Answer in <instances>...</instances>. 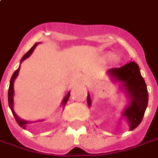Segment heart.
Returning <instances> with one entry per match:
<instances>
[{
  "label": "heart",
  "mask_w": 158,
  "mask_h": 158,
  "mask_svg": "<svg viewBox=\"0 0 158 158\" xmlns=\"http://www.w3.org/2000/svg\"><path fill=\"white\" fill-rule=\"evenodd\" d=\"M115 56V55H114V53H113V52H109V53H107L106 55V58H109V59H112V58H114L115 61H117V57H116L114 58V57Z\"/></svg>",
  "instance_id": "1"
}]
</instances>
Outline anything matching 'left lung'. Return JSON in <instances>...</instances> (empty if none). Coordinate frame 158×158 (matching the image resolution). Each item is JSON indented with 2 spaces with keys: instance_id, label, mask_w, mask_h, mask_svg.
<instances>
[{
  "instance_id": "1",
  "label": "left lung",
  "mask_w": 158,
  "mask_h": 158,
  "mask_svg": "<svg viewBox=\"0 0 158 158\" xmlns=\"http://www.w3.org/2000/svg\"><path fill=\"white\" fill-rule=\"evenodd\" d=\"M112 79L121 82L122 87L129 98V104L123 111V116L129 123L130 130H133L141 123L148 106V90L142 77L138 64L129 62L120 68H112L107 71ZM87 104L91 106V97L87 96Z\"/></svg>"
}]
</instances>
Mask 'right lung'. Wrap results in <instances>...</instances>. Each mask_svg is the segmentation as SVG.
Listing matches in <instances>:
<instances>
[{
	"label": "right lung",
	"mask_w": 158,
	"mask_h": 158,
	"mask_svg": "<svg viewBox=\"0 0 158 158\" xmlns=\"http://www.w3.org/2000/svg\"><path fill=\"white\" fill-rule=\"evenodd\" d=\"M38 44V43L37 44H35V45H33V47H31V49H30L29 52H27L26 54H24V56L22 57V59H21V61L20 63H22L23 60H25L26 58H28V57H30V55L32 54V52L33 51L35 50V48L36 47V45ZM19 70H20V66L19 68L17 69L13 75H12V77H11V79H10V84H9V87H8V106L10 107V109H11V111H12V114H13V115H14L15 119V121H16V123H18V125H19L20 127H22V128H25V127L29 124V122H27V121H24V120H22L21 118L17 116L16 114H15V113L14 109H13V103H14V101H13V97H14V81L15 78L18 76V73H19ZM69 97H70V92L67 93V94L65 95V97L64 98V100H63L62 102V105H65L66 104V102L68 101L69 100Z\"/></svg>",
	"instance_id": "add662e5"
}]
</instances>
